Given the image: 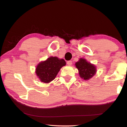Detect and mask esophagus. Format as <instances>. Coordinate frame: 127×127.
I'll return each instance as SVG.
<instances>
[{"instance_id": "34e87169", "label": "esophagus", "mask_w": 127, "mask_h": 127, "mask_svg": "<svg viewBox=\"0 0 127 127\" xmlns=\"http://www.w3.org/2000/svg\"><path fill=\"white\" fill-rule=\"evenodd\" d=\"M67 64L68 65H71V64H72V62L71 61H69L67 62Z\"/></svg>"}]
</instances>
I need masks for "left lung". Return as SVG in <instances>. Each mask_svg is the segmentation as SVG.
<instances>
[{"label": "left lung", "mask_w": 127, "mask_h": 127, "mask_svg": "<svg viewBox=\"0 0 127 127\" xmlns=\"http://www.w3.org/2000/svg\"><path fill=\"white\" fill-rule=\"evenodd\" d=\"M75 65L79 71L80 77L85 80H89L96 73V66L82 58L76 62Z\"/></svg>", "instance_id": "1"}]
</instances>
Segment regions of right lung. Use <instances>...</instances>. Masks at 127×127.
Listing matches in <instances>:
<instances>
[{"instance_id": "1", "label": "right lung", "mask_w": 127, "mask_h": 127, "mask_svg": "<svg viewBox=\"0 0 127 127\" xmlns=\"http://www.w3.org/2000/svg\"><path fill=\"white\" fill-rule=\"evenodd\" d=\"M66 65L63 59L57 57H50L44 61H41L35 68V73L41 82L49 83L56 78L60 69Z\"/></svg>"}]
</instances>
